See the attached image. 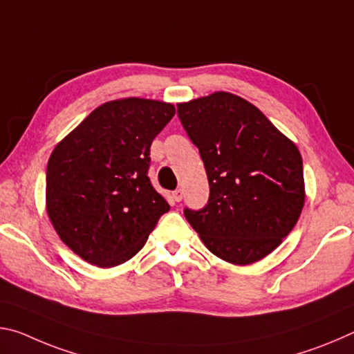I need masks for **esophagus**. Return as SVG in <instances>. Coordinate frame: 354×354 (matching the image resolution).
I'll return each instance as SVG.
<instances>
[{"mask_svg": "<svg viewBox=\"0 0 354 354\" xmlns=\"http://www.w3.org/2000/svg\"><path fill=\"white\" fill-rule=\"evenodd\" d=\"M171 196H173V200H175V201H181L183 200V190L181 189H176L171 194Z\"/></svg>", "mask_w": 354, "mask_h": 354, "instance_id": "1", "label": "esophagus"}]
</instances>
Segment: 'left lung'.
Here are the masks:
<instances>
[{"instance_id":"left-lung-1","label":"left lung","mask_w":354,"mask_h":354,"mask_svg":"<svg viewBox=\"0 0 354 354\" xmlns=\"http://www.w3.org/2000/svg\"><path fill=\"white\" fill-rule=\"evenodd\" d=\"M178 115L205 162L209 194L184 209L206 248L234 266L277 250L304 206L303 159L295 143L256 106L230 92L178 104Z\"/></svg>"}]
</instances>
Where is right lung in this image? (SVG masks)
<instances>
[{"instance_id": "add662e5", "label": "right lung", "mask_w": 354, "mask_h": 354, "mask_svg": "<svg viewBox=\"0 0 354 354\" xmlns=\"http://www.w3.org/2000/svg\"><path fill=\"white\" fill-rule=\"evenodd\" d=\"M175 112L156 100L107 101L53 149L46 212L81 259L101 268L129 261L170 211L147 173L151 142Z\"/></svg>"}]
</instances>
